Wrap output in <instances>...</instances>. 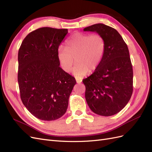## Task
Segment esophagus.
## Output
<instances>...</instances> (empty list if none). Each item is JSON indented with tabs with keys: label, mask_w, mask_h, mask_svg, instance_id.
Returning a JSON list of instances; mask_svg holds the SVG:
<instances>
[{
	"label": "esophagus",
	"mask_w": 152,
	"mask_h": 152,
	"mask_svg": "<svg viewBox=\"0 0 152 152\" xmlns=\"http://www.w3.org/2000/svg\"><path fill=\"white\" fill-rule=\"evenodd\" d=\"M76 82H77V83H78V84H80L81 82H82V80H80V79H76Z\"/></svg>",
	"instance_id": "34e87169"
}]
</instances>
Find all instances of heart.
I'll list each match as a JSON object with an SVG mask.
<instances>
[{
    "label": "heart",
    "mask_w": 152,
    "mask_h": 152,
    "mask_svg": "<svg viewBox=\"0 0 152 152\" xmlns=\"http://www.w3.org/2000/svg\"><path fill=\"white\" fill-rule=\"evenodd\" d=\"M66 48L59 46L57 56L61 68L70 72L74 63L73 73L78 79H81L98 68L102 62L106 42L103 37L98 34H88L77 32L66 42Z\"/></svg>",
    "instance_id": "b5f03b06"
}]
</instances>
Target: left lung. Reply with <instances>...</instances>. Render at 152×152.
Masks as SVG:
<instances>
[{
	"mask_svg": "<svg viewBox=\"0 0 152 152\" xmlns=\"http://www.w3.org/2000/svg\"><path fill=\"white\" fill-rule=\"evenodd\" d=\"M102 35L106 49L102 62L93 74L82 80L85 97L94 113L112 116L130 100L133 91V71L127 45L113 28L98 23L84 29Z\"/></svg>",
	"mask_w": 152,
	"mask_h": 152,
	"instance_id": "8db88e82",
	"label": "left lung"
}]
</instances>
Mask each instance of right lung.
Returning a JSON list of instances; mask_svg holds the SVG:
<instances>
[{"label": "right lung", "mask_w": 152, "mask_h": 152, "mask_svg": "<svg viewBox=\"0 0 152 152\" xmlns=\"http://www.w3.org/2000/svg\"><path fill=\"white\" fill-rule=\"evenodd\" d=\"M67 29L42 27L30 32L18 51V81L23 103L36 118L54 121L66 112L75 78L59 66V45Z\"/></svg>", "instance_id": "right-lung-1"}]
</instances>
